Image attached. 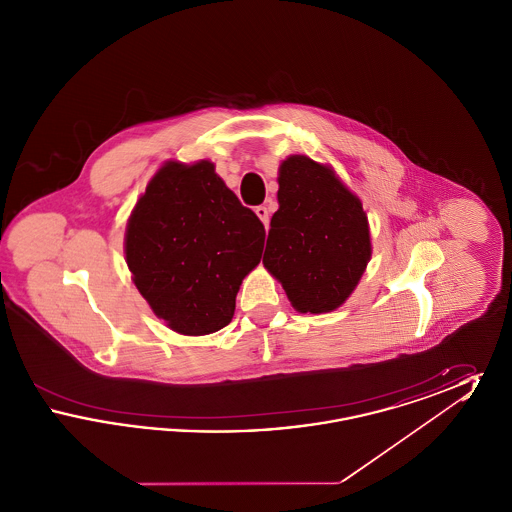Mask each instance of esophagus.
<instances>
[{"instance_id":"1","label":"esophagus","mask_w":512,"mask_h":512,"mask_svg":"<svg viewBox=\"0 0 512 512\" xmlns=\"http://www.w3.org/2000/svg\"><path fill=\"white\" fill-rule=\"evenodd\" d=\"M255 213H257V217L263 220V224L268 228V224H270V211H268L267 205H259V207H255Z\"/></svg>"}]
</instances>
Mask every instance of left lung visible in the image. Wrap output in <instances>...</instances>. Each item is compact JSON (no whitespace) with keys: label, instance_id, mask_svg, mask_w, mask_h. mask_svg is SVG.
Listing matches in <instances>:
<instances>
[{"label":"left lung","instance_id":"8db88e82","mask_svg":"<svg viewBox=\"0 0 512 512\" xmlns=\"http://www.w3.org/2000/svg\"><path fill=\"white\" fill-rule=\"evenodd\" d=\"M280 209L263 263L299 313H330L351 295L370 261L363 205L332 169L305 155L280 165Z\"/></svg>","mask_w":512,"mask_h":512}]
</instances>
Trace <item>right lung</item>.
Segmentation results:
<instances>
[{"instance_id": "right-lung-1", "label": "right lung", "mask_w": 512, "mask_h": 512, "mask_svg": "<svg viewBox=\"0 0 512 512\" xmlns=\"http://www.w3.org/2000/svg\"><path fill=\"white\" fill-rule=\"evenodd\" d=\"M265 226L215 172L167 163L153 176L126 228V263L153 313L174 332L224 328L236 293L259 265Z\"/></svg>"}]
</instances>
